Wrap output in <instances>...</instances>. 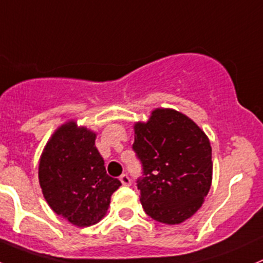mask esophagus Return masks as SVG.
I'll return each mask as SVG.
<instances>
[{
	"mask_svg": "<svg viewBox=\"0 0 263 263\" xmlns=\"http://www.w3.org/2000/svg\"><path fill=\"white\" fill-rule=\"evenodd\" d=\"M120 181H121V183L124 184V186H130V184H132V181H130L127 174H122V176L120 177Z\"/></svg>",
	"mask_w": 263,
	"mask_h": 263,
	"instance_id": "esophagus-1",
	"label": "esophagus"
}]
</instances>
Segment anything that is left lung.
<instances>
[{"label":"left lung","instance_id":"left-lung-1","mask_svg":"<svg viewBox=\"0 0 263 263\" xmlns=\"http://www.w3.org/2000/svg\"><path fill=\"white\" fill-rule=\"evenodd\" d=\"M133 149L143 169L137 179L141 204L155 221L178 224L194 216L212 184V147L190 117L156 108L134 125Z\"/></svg>","mask_w":263,"mask_h":263}]
</instances>
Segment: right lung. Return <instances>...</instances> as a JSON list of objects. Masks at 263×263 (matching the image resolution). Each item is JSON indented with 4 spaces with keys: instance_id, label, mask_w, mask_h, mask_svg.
<instances>
[{
    "instance_id": "obj_1",
    "label": "right lung",
    "mask_w": 263,
    "mask_h": 263,
    "mask_svg": "<svg viewBox=\"0 0 263 263\" xmlns=\"http://www.w3.org/2000/svg\"><path fill=\"white\" fill-rule=\"evenodd\" d=\"M97 134L68 121L55 130L39 165V181L50 208L79 227L106 216L121 182L107 174L96 147Z\"/></svg>"
}]
</instances>
